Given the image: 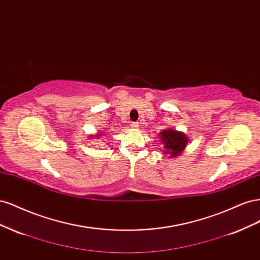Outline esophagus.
<instances>
[{
  "label": "esophagus",
  "mask_w": 260,
  "mask_h": 260,
  "mask_svg": "<svg viewBox=\"0 0 260 260\" xmlns=\"http://www.w3.org/2000/svg\"><path fill=\"white\" fill-rule=\"evenodd\" d=\"M138 122H131V125H132V128H137L138 127Z\"/></svg>",
  "instance_id": "obj_1"
}]
</instances>
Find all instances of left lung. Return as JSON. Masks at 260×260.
<instances>
[{"label":"left lung","instance_id":"8db88e82","mask_svg":"<svg viewBox=\"0 0 260 260\" xmlns=\"http://www.w3.org/2000/svg\"><path fill=\"white\" fill-rule=\"evenodd\" d=\"M160 141L165 147V154H168L169 158L179 156L184 151L188 139L183 132H180L174 129L162 130L160 133Z\"/></svg>","mask_w":260,"mask_h":260}]
</instances>
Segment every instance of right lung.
Wrapping results in <instances>:
<instances>
[{
	"mask_svg": "<svg viewBox=\"0 0 260 260\" xmlns=\"http://www.w3.org/2000/svg\"><path fill=\"white\" fill-rule=\"evenodd\" d=\"M103 133H104V132H101V133H100V135H99V136H98V138H100V137H101V136H102V135H103Z\"/></svg>",
	"mask_w": 260,
	"mask_h": 260,
	"instance_id": "obj_1",
	"label": "right lung"
}]
</instances>
